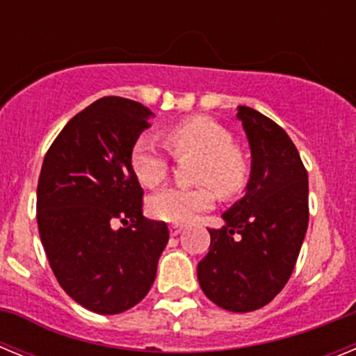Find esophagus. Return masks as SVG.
Listing matches in <instances>:
<instances>
[{
  "label": "esophagus",
  "instance_id": "esophagus-1",
  "mask_svg": "<svg viewBox=\"0 0 356 356\" xmlns=\"http://www.w3.org/2000/svg\"><path fill=\"white\" fill-rule=\"evenodd\" d=\"M181 229H184V228H181V226H178V225H172L171 228H169V232H171V235H172V237H176V235H180V234H181Z\"/></svg>",
  "mask_w": 356,
  "mask_h": 356
}]
</instances>
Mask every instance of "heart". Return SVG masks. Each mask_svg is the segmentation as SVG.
Wrapping results in <instances>:
<instances>
[{
    "mask_svg": "<svg viewBox=\"0 0 356 356\" xmlns=\"http://www.w3.org/2000/svg\"><path fill=\"white\" fill-rule=\"evenodd\" d=\"M163 140L176 156H197L194 163L196 187H168L151 196L149 212L160 221L185 225L212 207V186L221 196H234L248 181V162L232 134L213 119L194 115L171 124ZM130 165L144 187H159L169 175V159L147 137H139L130 151Z\"/></svg>",
    "mask_w": 356,
    "mask_h": 356,
    "instance_id": "b5f03b06",
    "label": "heart"
}]
</instances>
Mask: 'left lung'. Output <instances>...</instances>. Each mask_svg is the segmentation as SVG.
Returning a JSON list of instances; mask_svg holds the SVG:
<instances>
[{
  "instance_id": "1",
  "label": "left lung",
  "mask_w": 356,
  "mask_h": 356,
  "mask_svg": "<svg viewBox=\"0 0 356 356\" xmlns=\"http://www.w3.org/2000/svg\"><path fill=\"white\" fill-rule=\"evenodd\" d=\"M251 147L246 196L209 229L210 250L197 264L205 296L229 312L266 307L294 271L308 228V172L287 131L250 106H238Z\"/></svg>"
}]
</instances>
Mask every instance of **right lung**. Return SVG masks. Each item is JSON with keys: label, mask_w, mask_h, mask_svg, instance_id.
<instances>
[{"label": "right lung", "mask_w": 356, "mask_h": 356, "mask_svg": "<svg viewBox=\"0 0 356 356\" xmlns=\"http://www.w3.org/2000/svg\"><path fill=\"white\" fill-rule=\"evenodd\" d=\"M151 115L131 99L102 97L56 135L40 169L37 225L53 275L103 316L143 301L169 241L165 222L143 216L144 191L130 165Z\"/></svg>", "instance_id": "1"}]
</instances>
